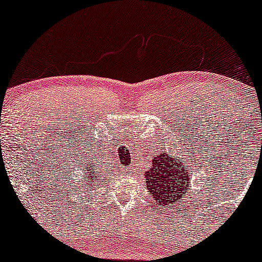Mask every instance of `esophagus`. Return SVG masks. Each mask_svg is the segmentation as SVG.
Wrapping results in <instances>:
<instances>
[{
    "label": "esophagus",
    "mask_w": 262,
    "mask_h": 262,
    "mask_svg": "<svg viewBox=\"0 0 262 262\" xmlns=\"http://www.w3.org/2000/svg\"><path fill=\"white\" fill-rule=\"evenodd\" d=\"M126 174H132V169H126Z\"/></svg>",
    "instance_id": "esophagus-1"
}]
</instances>
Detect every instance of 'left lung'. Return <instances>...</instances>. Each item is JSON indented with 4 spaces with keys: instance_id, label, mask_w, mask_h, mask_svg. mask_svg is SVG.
Here are the masks:
<instances>
[{
    "instance_id": "8db88e82",
    "label": "left lung",
    "mask_w": 262,
    "mask_h": 262,
    "mask_svg": "<svg viewBox=\"0 0 262 262\" xmlns=\"http://www.w3.org/2000/svg\"><path fill=\"white\" fill-rule=\"evenodd\" d=\"M184 163L185 160H178L165 153L153 158L150 169L144 171V180L157 204L168 205L185 198L190 189V178Z\"/></svg>"
}]
</instances>
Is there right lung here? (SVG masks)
Wrapping results in <instances>:
<instances>
[{
  "mask_svg": "<svg viewBox=\"0 0 262 262\" xmlns=\"http://www.w3.org/2000/svg\"><path fill=\"white\" fill-rule=\"evenodd\" d=\"M91 165V164H89ZM89 168V166H88ZM83 178H84V189H87V191H91V186L94 185V183H98L99 182V174H96V170H92V169H83Z\"/></svg>",
  "mask_w": 262,
  "mask_h": 262,
  "instance_id": "1",
  "label": "right lung"
}]
</instances>
